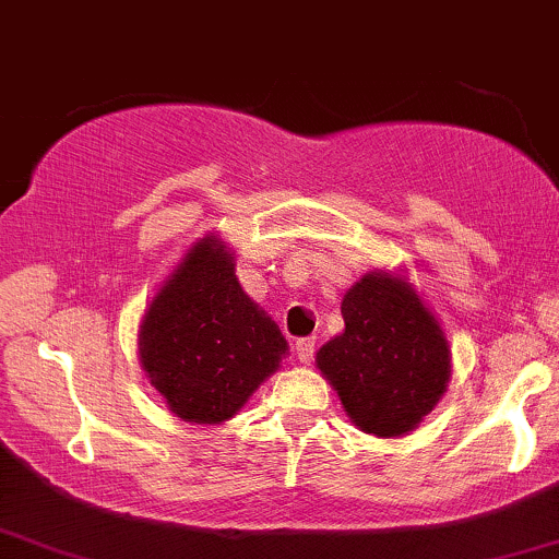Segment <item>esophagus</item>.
<instances>
[{"instance_id": "obj_1", "label": "esophagus", "mask_w": 559, "mask_h": 559, "mask_svg": "<svg viewBox=\"0 0 559 559\" xmlns=\"http://www.w3.org/2000/svg\"><path fill=\"white\" fill-rule=\"evenodd\" d=\"M296 357H299L304 366H309L314 360V337L296 340Z\"/></svg>"}]
</instances>
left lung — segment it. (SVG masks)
<instances>
[{
	"instance_id": "left-lung-1",
	"label": "left lung",
	"mask_w": 559,
	"mask_h": 559,
	"mask_svg": "<svg viewBox=\"0 0 559 559\" xmlns=\"http://www.w3.org/2000/svg\"><path fill=\"white\" fill-rule=\"evenodd\" d=\"M345 332L317 366L357 427L376 437L412 431L448 389V340L401 278L368 273L342 299Z\"/></svg>"
}]
</instances>
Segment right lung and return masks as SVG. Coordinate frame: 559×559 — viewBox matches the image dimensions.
I'll list each match as a JSON object with an SVG mask.
<instances>
[{
	"label": "right lung",
	"instance_id": "obj_1",
	"mask_svg": "<svg viewBox=\"0 0 559 559\" xmlns=\"http://www.w3.org/2000/svg\"><path fill=\"white\" fill-rule=\"evenodd\" d=\"M140 360L183 421L219 424L278 368L286 340L235 278L233 255L204 237L163 284L140 326Z\"/></svg>",
	"mask_w": 559,
	"mask_h": 559
}]
</instances>
